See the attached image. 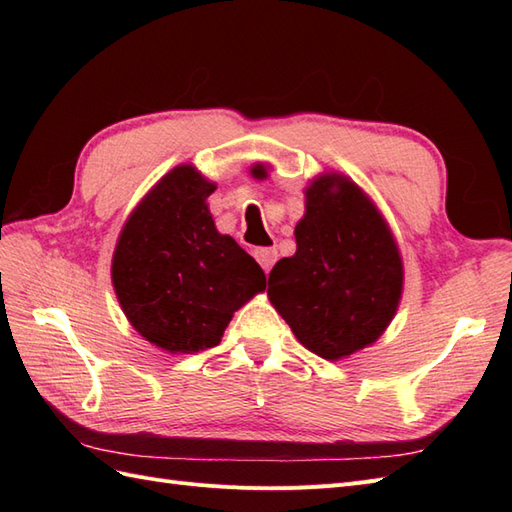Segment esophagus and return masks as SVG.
<instances>
[{"mask_svg": "<svg viewBox=\"0 0 512 512\" xmlns=\"http://www.w3.org/2000/svg\"><path fill=\"white\" fill-rule=\"evenodd\" d=\"M254 258L258 260V265L265 269V273H269L277 260V252H275V247H260V250L254 252Z\"/></svg>", "mask_w": 512, "mask_h": 512, "instance_id": "obj_1", "label": "esophagus"}]
</instances>
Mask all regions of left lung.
Listing matches in <instances>:
<instances>
[{
  "label": "left lung",
  "mask_w": 512,
  "mask_h": 512,
  "mask_svg": "<svg viewBox=\"0 0 512 512\" xmlns=\"http://www.w3.org/2000/svg\"><path fill=\"white\" fill-rule=\"evenodd\" d=\"M252 175L265 179L262 166ZM297 252L269 273L267 294L299 342L327 361L371 346L397 314L404 262L393 230L359 185L322 173L305 188Z\"/></svg>",
  "instance_id": "obj_1"
}]
</instances>
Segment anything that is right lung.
Returning <instances> with one entry per match:
<instances>
[{
	"label": "right lung",
	"instance_id": "obj_1",
	"mask_svg": "<svg viewBox=\"0 0 512 512\" xmlns=\"http://www.w3.org/2000/svg\"><path fill=\"white\" fill-rule=\"evenodd\" d=\"M213 181L179 164L123 224L111 280L134 331L170 354L218 346L232 314L265 290V273L218 232L207 198Z\"/></svg>",
	"mask_w": 512,
	"mask_h": 512
}]
</instances>
